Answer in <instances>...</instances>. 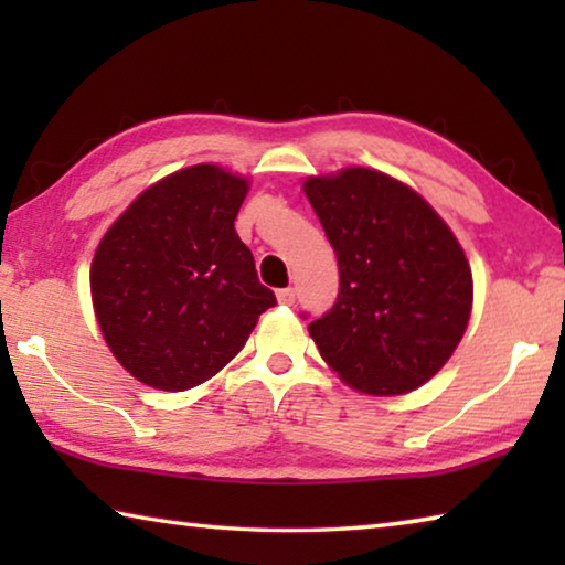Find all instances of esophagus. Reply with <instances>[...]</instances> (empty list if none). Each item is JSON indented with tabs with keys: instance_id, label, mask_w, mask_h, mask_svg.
I'll return each mask as SVG.
<instances>
[{
	"instance_id": "1",
	"label": "esophagus",
	"mask_w": 565,
	"mask_h": 565,
	"mask_svg": "<svg viewBox=\"0 0 565 565\" xmlns=\"http://www.w3.org/2000/svg\"><path fill=\"white\" fill-rule=\"evenodd\" d=\"M276 299H279V303H294L296 294H294L291 286H286V289H279V291H276Z\"/></svg>"
}]
</instances>
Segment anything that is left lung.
<instances>
[{
    "mask_svg": "<svg viewBox=\"0 0 565 565\" xmlns=\"http://www.w3.org/2000/svg\"><path fill=\"white\" fill-rule=\"evenodd\" d=\"M303 191L339 262L337 303L309 323L321 359L363 394L426 384L471 317L461 244L424 196L381 171L309 177Z\"/></svg>",
    "mask_w": 565,
    "mask_h": 565,
    "instance_id": "left-lung-1",
    "label": "left lung"
}]
</instances>
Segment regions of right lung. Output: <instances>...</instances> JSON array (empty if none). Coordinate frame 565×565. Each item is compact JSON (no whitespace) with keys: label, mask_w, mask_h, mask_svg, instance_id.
<instances>
[{"label":"right lung","mask_w":565,"mask_h":565,"mask_svg":"<svg viewBox=\"0 0 565 565\" xmlns=\"http://www.w3.org/2000/svg\"><path fill=\"white\" fill-rule=\"evenodd\" d=\"M248 181L216 164L174 171L134 199L92 262L102 337L129 374L186 391L218 374L276 303L234 218Z\"/></svg>","instance_id":"obj_1"}]
</instances>
